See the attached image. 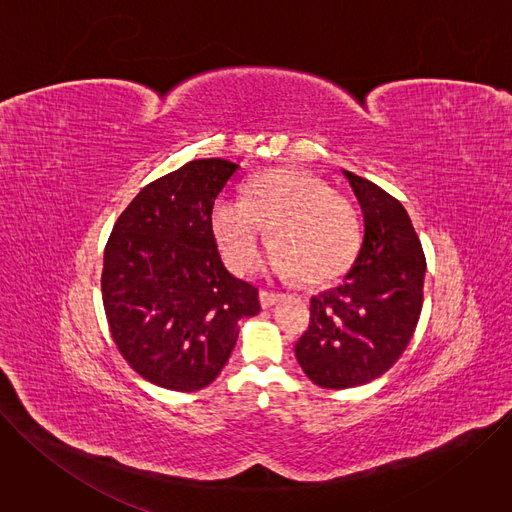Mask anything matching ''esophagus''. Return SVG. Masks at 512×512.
<instances>
[{
  "mask_svg": "<svg viewBox=\"0 0 512 512\" xmlns=\"http://www.w3.org/2000/svg\"><path fill=\"white\" fill-rule=\"evenodd\" d=\"M279 298H281V294H275V291H265V289L259 291V302H261V308H263V310H267V308H271L273 304H277Z\"/></svg>",
  "mask_w": 512,
  "mask_h": 512,
  "instance_id": "1",
  "label": "esophagus"
}]
</instances>
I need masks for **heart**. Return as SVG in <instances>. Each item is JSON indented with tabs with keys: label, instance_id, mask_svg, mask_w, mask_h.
<instances>
[{
	"label": "heart",
	"instance_id": "1",
	"mask_svg": "<svg viewBox=\"0 0 512 512\" xmlns=\"http://www.w3.org/2000/svg\"><path fill=\"white\" fill-rule=\"evenodd\" d=\"M210 229L235 273H247L255 265L269 229V269L277 275L298 273L306 283L340 275L360 239L352 202L298 168L259 176L247 186L245 200L218 198L210 210Z\"/></svg>",
	"mask_w": 512,
	"mask_h": 512
}]
</instances>
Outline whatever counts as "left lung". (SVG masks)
<instances>
[{
  "label": "left lung",
  "instance_id": "left-lung-1",
  "mask_svg": "<svg viewBox=\"0 0 512 512\" xmlns=\"http://www.w3.org/2000/svg\"><path fill=\"white\" fill-rule=\"evenodd\" d=\"M364 216L360 251L342 283L310 300V326L296 344L308 379L350 389L385 375L407 348L423 304L425 257L403 204L342 170Z\"/></svg>",
  "mask_w": 512,
  "mask_h": 512
}]
</instances>
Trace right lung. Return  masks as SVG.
<instances>
[{
  "instance_id": "add662e5",
  "label": "right lung",
  "mask_w": 512,
  "mask_h": 512,
  "mask_svg": "<svg viewBox=\"0 0 512 512\" xmlns=\"http://www.w3.org/2000/svg\"><path fill=\"white\" fill-rule=\"evenodd\" d=\"M239 164L192 160L121 212L105 247L103 306L113 340L145 381L172 391L210 385L257 316V287L227 271L210 210Z\"/></svg>"
}]
</instances>
